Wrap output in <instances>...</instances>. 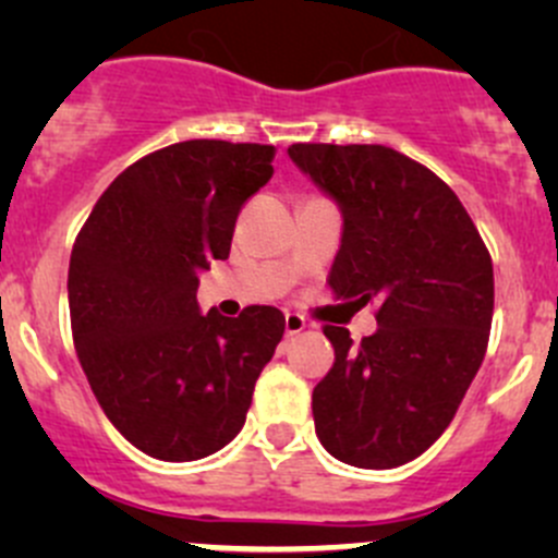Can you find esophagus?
I'll return each mask as SVG.
<instances>
[{"label": "esophagus", "instance_id": "1", "mask_svg": "<svg viewBox=\"0 0 558 558\" xmlns=\"http://www.w3.org/2000/svg\"><path fill=\"white\" fill-rule=\"evenodd\" d=\"M307 329V320L296 313H286V337H294Z\"/></svg>", "mask_w": 558, "mask_h": 558}]
</instances>
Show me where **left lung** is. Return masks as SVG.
I'll list each match as a JSON object with an SVG mask.
<instances>
[{
	"mask_svg": "<svg viewBox=\"0 0 558 558\" xmlns=\"http://www.w3.org/2000/svg\"><path fill=\"white\" fill-rule=\"evenodd\" d=\"M289 159L340 207L335 294L380 300L362 345L324 329L335 367L313 388L315 435L351 466L408 464L446 432L486 356L492 256L459 196L399 150L296 143Z\"/></svg>",
	"mask_w": 558,
	"mask_h": 558,
	"instance_id": "left-lung-1",
	"label": "left lung"
}]
</instances>
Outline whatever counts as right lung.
<instances>
[{
	"label": "right lung",
	"instance_id": "1",
	"mask_svg": "<svg viewBox=\"0 0 558 558\" xmlns=\"http://www.w3.org/2000/svg\"><path fill=\"white\" fill-rule=\"evenodd\" d=\"M272 145L185 140L126 167L70 258L75 351L118 432L161 461H196L243 429L286 318L202 313L199 275L229 258L240 207L272 178Z\"/></svg>",
	"mask_w": 558,
	"mask_h": 558
}]
</instances>
